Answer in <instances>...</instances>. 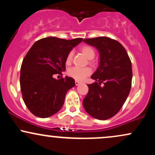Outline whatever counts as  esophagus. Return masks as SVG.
Listing matches in <instances>:
<instances>
[{
  "mask_svg": "<svg viewBox=\"0 0 155 155\" xmlns=\"http://www.w3.org/2000/svg\"><path fill=\"white\" fill-rule=\"evenodd\" d=\"M81 81H76H76H75V84L76 85V86H78V85H79L80 84H81Z\"/></svg>",
  "mask_w": 155,
  "mask_h": 155,
  "instance_id": "1",
  "label": "esophagus"
}]
</instances>
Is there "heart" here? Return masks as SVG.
Instances as JSON below:
<instances>
[{
  "label": "heart",
  "mask_w": 155,
  "mask_h": 155,
  "mask_svg": "<svg viewBox=\"0 0 155 155\" xmlns=\"http://www.w3.org/2000/svg\"><path fill=\"white\" fill-rule=\"evenodd\" d=\"M80 51L83 53L88 59H92L95 57V50L93 48L90 46H83L80 48ZM73 58V52L70 51L66 57V63H70L72 60ZM92 74V70L90 68H78L74 67L69 69L68 71V74L71 78H74V79L79 80V81H82L84 79H86L87 76H90Z\"/></svg>",
  "instance_id": "1"
}]
</instances>
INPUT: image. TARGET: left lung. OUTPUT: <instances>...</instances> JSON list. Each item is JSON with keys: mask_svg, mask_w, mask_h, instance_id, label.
I'll list each match as a JSON object with an SVG mask.
<instances>
[{"mask_svg": "<svg viewBox=\"0 0 155 155\" xmlns=\"http://www.w3.org/2000/svg\"><path fill=\"white\" fill-rule=\"evenodd\" d=\"M100 53V63L91 76L95 82L87 84L89 91L83 106L90 116L106 120L117 114L128 96L132 83V65L123 46L108 37L84 39ZM101 83L104 86H101Z\"/></svg>", "mask_w": 155, "mask_h": 155, "instance_id": "8db88e82", "label": "left lung"}]
</instances>
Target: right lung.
<instances>
[{
  "mask_svg": "<svg viewBox=\"0 0 155 155\" xmlns=\"http://www.w3.org/2000/svg\"><path fill=\"white\" fill-rule=\"evenodd\" d=\"M82 40L47 37L35 42L28 51L21 65L20 88L25 104L35 116L49 117L62 108L75 81L68 76L56 79L54 76L65 70L68 54Z\"/></svg>",
  "mask_w": 155,
  "mask_h": 155,
  "instance_id": "right-lung-1",
  "label": "right lung"
}]
</instances>
